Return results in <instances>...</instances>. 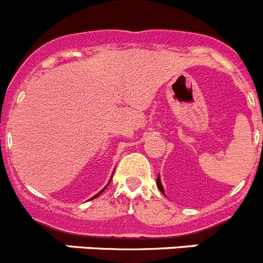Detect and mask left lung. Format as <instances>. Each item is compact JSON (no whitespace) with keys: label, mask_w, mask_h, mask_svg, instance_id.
<instances>
[{"label":"left lung","mask_w":263,"mask_h":263,"mask_svg":"<svg viewBox=\"0 0 263 263\" xmlns=\"http://www.w3.org/2000/svg\"><path fill=\"white\" fill-rule=\"evenodd\" d=\"M156 183H157V187H159L160 191H161L162 194H164V189H162V184H161V182H160V177H157V182H156Z\"/></svg>","instance_id":"8db88e82"}]
</instances>
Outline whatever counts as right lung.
I'll use <instances>...</instances> for the list:
<instances>
[{"label": "right lung", "instance_id": "add662e5", "mask_svg": "<svg viewBox=\"0 0 263 263\" xmlns=\"http://www.w3.org/2000/svg\"><path fill=\"white\" fill-rule=\"evenodd\" d=\"M104 190H106V187H104V189H103V190H102V191H104ZM102 191H101V192H102ZM101 192H99V194H97V195H96V196L92 197V199H96V197H97V196H99V195H101Z\"/></svg>", "mask_w": 263, "mask_h": 263}]
</instances>
